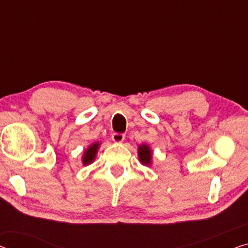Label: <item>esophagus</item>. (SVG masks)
<instances>
[{"mask_svg": "<svg viewBox=\"0 0 248 248\" xmlns=\"http://www.w3.org/2000/svg\"><path fill=\"white\" fill-rule=\"evenodd\" d=\"M111 139H112L113 142L121 143L124 140V135L119 134V132H113V134L111 135Z\"/></svg>", "mask_w": 248, "mask_h": 248, "instance_id": "1", "label": "esophagus"}]
</instances>
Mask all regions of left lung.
Masks as SVG:
<instances>
[{
	"label": "left lung",
	"instance_id": "left-lung-1",
	"mask_svg": "<svg viewBox=\"0 0 248 248\" xmlns=\"http://www.w3.org/2000/svg\"><path fill=\"white\" fill-rule=\"evenodd\" d=\"M138 157L139 161L145 166L151 165V158H153V151H151L150 147L148 145H140L138 147Z\"/></svg>",
	"mask_w": 248,
	"mask_h": 248
}]
</instances>
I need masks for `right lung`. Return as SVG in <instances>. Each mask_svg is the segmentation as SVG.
<instances>
[{"label":"right lung","instance_id":"obj_1","mask_svg":"<svg viewBox=\"0 0 248 248\" xmlns=\"http://www.w3.org/2000/svg\"><path fill=\"white\" fill-rule=\"evenodd\" d=\"M99 146H100V142H94L92 143L91 146H89L87 150H84L82 156L83 165H90L91 162H93V160L95 159V156H97Z\"/></svg>","mask_w":248,"mask_h":248}]
</instances>
